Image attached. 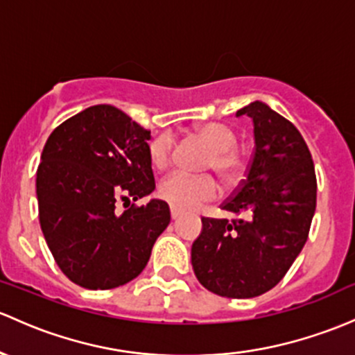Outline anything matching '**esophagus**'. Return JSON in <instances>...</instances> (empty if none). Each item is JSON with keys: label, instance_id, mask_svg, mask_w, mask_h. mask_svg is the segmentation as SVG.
<instances>
[{"label": "esophagus", "instance_id": "34e87169", "mask_svg": "<svg viewBox=\"0 0 355 355\" xmlns=\"http://www.w3.org/2000/svg\"><path fill=\"white\" fill-rule=\"evenodd\" d=\"M170 212H171V219H173V221H177V219L182 216V212L177 211V209H173V207H171Z\"/></svg>", "mask_w": 355, "mask_h": 355}]
</instances>
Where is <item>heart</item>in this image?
<instances>
[{
  "mask_svg": "<svg viewBox=\"0 0 355 355\" xmlns=\"http://www.w3.org/2000/svg\"><path fill=\"white\" fill-rule=\"evenodd\" d=\"M196 136L212 149L207 165L214 168L227 182L234 180L241 170V156L236 146V134L219 122H207L196 129ZM173 136L162 134L149 144V162L156 170L170 165ZM158 196L178 211H192L199 204L218 196V184L211 175H190L173 171L158 185Z\"/></svg>",
  "mask_w": 355,
  "mask_h": 355,
  "instance_id": "b5f03b06",
  "label": "heart"
}]
</instances>
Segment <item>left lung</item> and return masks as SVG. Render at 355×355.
I'll list each match as a JSON object with an SVG mask.
<instances>
[{
	"label": "left lung",
	"instance_id": "obj_1",
	"mask_svg": "<svg viewBox=\"0 0 355 355\" xmlns=\"http://www.w3.org/2000/svg\"><path fill=\"white\" fill-rule=\"evenodd\" d=\"M240 115L252 117L255 149L246 178L221 206L236 219L202 218L190 255L207 291L246 300L270 291L303 250L316 209V177L311 153L287 119L259 100Z\"/></svg>",
	"mask_w": 355,
	"mask_h": 355
}]
</instances>
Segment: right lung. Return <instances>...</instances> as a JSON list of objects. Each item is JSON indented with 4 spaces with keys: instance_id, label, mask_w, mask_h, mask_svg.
<instances>
[{
    "instance_id": "add662e5",
    "label": "right lung",
    "mask_w": 355,
    "mask_h": 355,
    "mask_svg": "<svg viewBox=\"0 0 355 355\" xmlns=\"http://www.w3.org/2000/svg\"><path fill=\"white\" fill-rule=\"evenodd\" d=\"M151 132L112 105H93L58 125L37 168L44 238L66 277L87 289H114L146 267L170 225L165 200L132 204L155 190Z\"/></svg>"
}]
</instances>
